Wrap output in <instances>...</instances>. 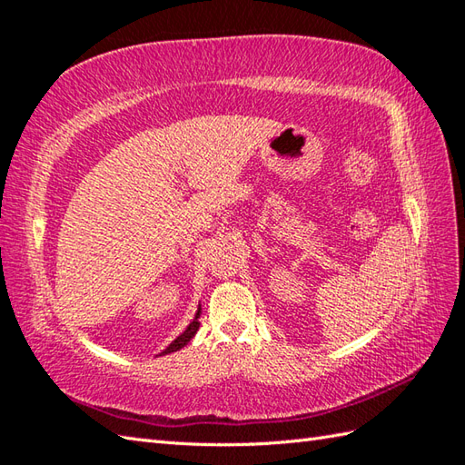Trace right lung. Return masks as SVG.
<instances>
[{
	"mask_svg": "<svg viewBox=\"0 0 465 465\" xmlns=\"http://www.w3.org/2000/svg\"><path fill=\"white\" fill-rule=\"evenodd\" d=\"M198 319H201V305H198V311H196V315H194V319H193V323L184 329V333H180V335L173 341V343H170V345L164 349L163 355L180 351V349H183L184 345H188V341H191V339L196 335L198 327H201V323H198Z\"/></svg>",
	"mask_w": 465,
	"mask_h": 465,
	"instance_id": "add662e5",
	"label": "right lung"
}]
</instances>
